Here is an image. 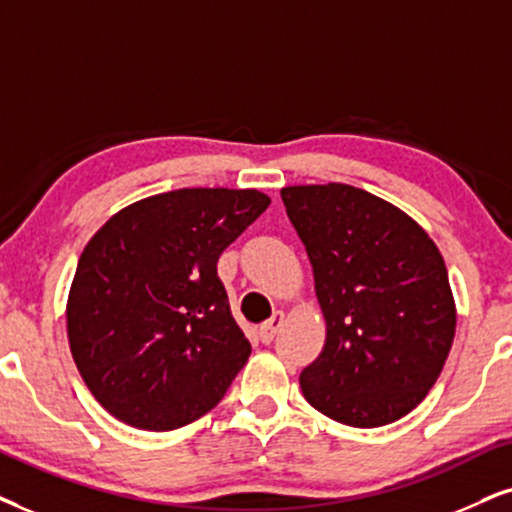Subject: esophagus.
I'll list each match as a JSON object with an SVG mask.
<instances>
[{"instance_id":"obj_1","label":"esophagus","mask_w":512,"mask_h":512,"mask_svg":"<svg viewBox=\"0 0 512 512\" xmlns=\"http://www.w3.org/2000/svg\"><path fill=\"white\" fill-rule=\"evenodd\" d=\"M281 326H283V314L281 312H276L269 321L262 323V326H260V340L264 342V345H269V342L276 338V333L281 331Z\"/></svg>"}]
</instances>
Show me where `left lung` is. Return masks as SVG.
I'll list each match as a JSON object with an SVG mask.
<instances>
[{
    "instance_id": "left-lung-1",
    "label": "left lung",
    "mask_w": 512,
    "mask_h": 512,
    "mask_svg": "<svg viewBox=\"0 0 512 512\" xmlns=\"http://www.w3.org/2000/svg\"><path fill=\"white\" fill-rule=\"evenodd\" d=\"M314 269L326 345L304 368V399L323 416L378 428L416 409L456 333L444 260L409 215L347 184L281 189Z\"/></svg>"
}]
</instances>
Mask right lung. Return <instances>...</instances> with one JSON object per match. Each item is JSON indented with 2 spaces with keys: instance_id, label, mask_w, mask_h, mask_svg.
Returning <instances> with one entry per match:
<instances>
[{
  "instance_id": "add662e5",
  "label": "right lung",
  "mask_w": 512,
  "mask_h": 512,
  "mask_svg": "<svg viewBox=\"0 0 512 512\" xmlns=\"http://www.w3.org/2000/svg\"><path fill=\"white\" fill-rule=\"evenodd\" d=\"M252 189H179L113 215L82 250L70 352L96 401L139 430L215 409L250 357L219 255L269 208Z\"/></svg>"
}]
</instances>
